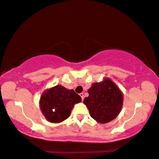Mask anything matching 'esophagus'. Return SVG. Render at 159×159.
Wrapping results in <instances>:
<instances>
[{"mask_svg":"<svg viewBox=\"0 0 159 159\" xmlns=\"http://www.w3.org/2000/svg\"><path fill=\"white\" fill-rule=\"evenodd\" d=\"M80 97H81V98H82V101H83V100H84V98L83 93H80Z\"/></svg>","mask_w":159,"mask_h":159,"instance_id":"34e87169","label":"esophagus"}]
</instances>
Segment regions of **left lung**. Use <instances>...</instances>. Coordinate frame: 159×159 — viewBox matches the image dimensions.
Instances as JSON below:
<instances>
[{"mask_svg":"<svg viewBox=\"0 0 159 159\" xmlns=\"http://www.w3.org/2000/svg\"><path fill=\"white\" fill-rule=\"evenodd\" d=\"M88 92L89 96L84 99V104L97 122L108 123L119 114L123 106V93L109 78L93 83Z\"/></svg>","mask_w":159,"mask_h":159,"instance_id":"left-lung-1","label":"left lung"}]
</instances>
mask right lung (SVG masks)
<instances>
[{
  "label": "right lung",
  "instance_id": "right-lung-1",
  "mask_svg": "<svg viewBox=\"0 0 159 159\" xmlns=\"http://www.w3.org/2000/svg\"><path fill=\"white\" fill-rule=\"evenodd\" d=\"M81 101V97L73 90L58 84L43 93L40 108L48 121L60 123L69 118L74 106Z\"/></svg>",
  "mask_w": 159,
  "mask_h": 159
}]
</instances>
